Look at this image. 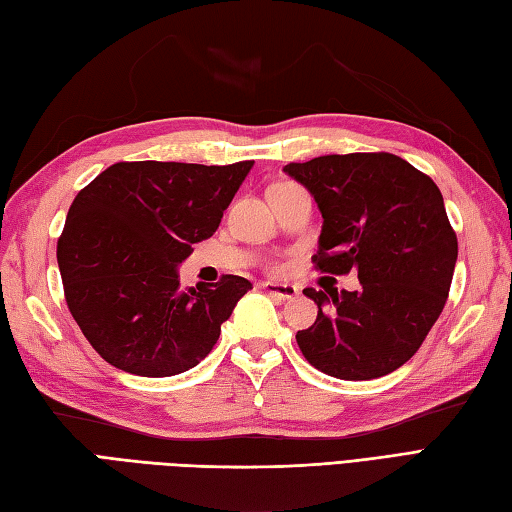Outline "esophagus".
<instances>
[{"mask_svg": "<svg viewBox=\"0 0 512 512\" xmlns=\"http://www.w3.org/2000/svg\"><path fill=\"white\" fill-rule=\"evenodd\" d=\"M264 290L268 292L270 297H275L279 301H288V299H295L299 295V288L292 286V284H273V281H266Z\"/></svg>", "mask_w": 512, "mask_h": 512, "instance_id": "1", "label": "esophagus"}]
</instances>
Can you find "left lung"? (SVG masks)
<instances>
[{"instance_id":"left-lung-1","label":"left lung","mask_w":512,"mask_h":512,"mask_svg":"<svg viewBox=\"0 0 512 512\" xmlns=\"http://www.w3.org/2000/svg\"><path fill=\"white\" fill-rule=\"evenodd\" d=\"M319 204L314 268L358 270L361 288L303 295L319 306L297 332L306 361L341 380L391 374L418 352L447 303L458 237L427 173L387 151L319 156L284 167Z\"/></svg>"}]
</instances>
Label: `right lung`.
<instances>
[{
    "label": "right lung",
    "mask_w": 512,
    "mask_h": 512,
    "mask_svg": "<svg viewBox=\"0 0 512 512\" xmlns=\"http://www.w3.org/2000/svg\"><path fill=\"white\" fill-rule=\"evenodd\" d=\"M250 167L116 162L76 195L57 262L72 317L107 363L162 378L213 350L253 284L222 275L182 290L176 268L217 231Z\"/></svg>",
    "instance_id": "right-lung-1"
}]
</instances>
